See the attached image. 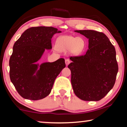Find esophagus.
I'll use <instances>...</instances> for the list:
<instances>
[{
	"label": "esophagus",
	"instance_id": "obj_1",
	"mask_svg": "<svg viewBox=\"0 0 127 127\" xmlns=\"http://www.w3.org/2000/svg\"><path fill=\"white\" fill-rule=\"evenodd\" d=\"M70 63V61L69 59H66V60H65V64H66V65L67 66Z\"/></svg>",
	"mask_w": 127,
	"mask_h": 127
}]
</instances>
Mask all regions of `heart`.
Instances as JSON below:
<instances>
[{"mask_svg":"<svg viewBox=\"0 0 127 127\" xmlns=\"http://www.w3.org/2000/svg\"><path fill=\"white\" fill-rule=\"evenodd\" d=\"M56 46L60 50L73 49L76 53L83 50L85 46V41L81 37L75 38L72 36H63L58 38L56 42Z\"/></svg>","mask_w":127,"mask_h":127,"instance_id":"b5f03b06","label":"heart"}]
</instances>
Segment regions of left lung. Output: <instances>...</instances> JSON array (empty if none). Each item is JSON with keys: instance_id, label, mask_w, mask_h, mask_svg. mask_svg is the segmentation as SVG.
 Wrapping results in <instances>:
<instances>
[{"instance_id": "1", "label": "left lung", "mask_w": 127, "mask_h": 127, "mask_svg": "<svg viewBox=\"0 0 127 127\" xmlns=\"http://www.w3.org/2000/svg\"><path fill=\"white\" fill-rule=\"evenodd\" d=\"M89 39L84 55L70 57L73 91L84 101H99L112 89L118 72L116 50L107 36L95 30H76Z\"/></svg>"}]
</instances>
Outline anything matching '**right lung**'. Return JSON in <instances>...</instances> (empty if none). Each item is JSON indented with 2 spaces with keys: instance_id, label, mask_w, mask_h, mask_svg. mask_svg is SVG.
<instances>
[{
  "instance_id": "right-lung-1",
  "label": "right lung",
  "mask_w": 127,
  "mask_h": 127,
  "mask_svg": "<svg viewBox=\"0 0 127 127\" xmlns=\"http://www.w3.org/2000/svg\"><path fill=\"white\" fill-rule=\"evenodd\" d=\"M61 32L53 27H32L15 42L9 61L10 77L23 98L38 100L47 96L56 77L65 67L64 58L42 64L39 70V65L34 64L40 60L46 49L52 48L53 35Z\"/></svg>"
}]
</instances>
